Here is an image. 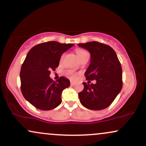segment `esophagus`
Returning <instances> with one entry per match:
<instances>
[{"instance_id": "obj_1", "label": "esophagus", "mask_w": 146, "mask_h": 146, "mask_svg": "<svg viewBox=\"0 0 146 146\" xmlns=\"http://www.w3.org/2000/svg\"><path fill=\"white\" fill-rule=\"evenodd\" d=\"M75 82L73 81H71V85H72V86H73V85H74L75 84Z\"/></svg>"}]
</instances>
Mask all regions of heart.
I'll list each match as a JSON object with an SVG mask.
<instances>
[{
    "label": "heart",
    "mask_w": 146,
    "mask_h": 146,
    "mask_svg": "<svg viewBox=\"0 0 146 146\" xmlns=\"http://www.w3.org/2000/svg\"><path fill=\"white\" fill-rule=\"evenodd\" d=\"M75 52H76L77 56H78V58L80 60L81 59L82 57L86 56V55H87V54H88V53H87L86 51H84V50H82V49H77ZM63 58H64V54L61 56V58H60V62L62 60ZM64 74L66 75H67L68 78H69L70 79H71V80H75V79L77 78L76 75L75 74V73L72 71V70H66V71L64 72Z\"/></svg>",
    "instance_id": "1"
}]
</instances>
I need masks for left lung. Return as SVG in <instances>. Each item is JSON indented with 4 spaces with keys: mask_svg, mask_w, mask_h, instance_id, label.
<instances>
[{
    "mask_svg": "<svg viewBox=\"0 0 146 146\" xmlns=\"http://www.w3.org/2000/svg\"><path fill=\"white\" fill-rule=\"evenodd\" d=\"M79 46L90 53V62L85 72L86 80H96L95 84L83 82L84 87L78 93L84 106L90 110L106 108L113 103L122 88V68L116 53L108 45L96 41L80 43Z\"/></svg>",
    "mask_w": 146,
    "mask_h": 146,
    "instance_id": "left-lung-1",
    "label": "left lung"
}]
</instances>
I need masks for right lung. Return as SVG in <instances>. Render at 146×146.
<instances>
[{"label":"right lung","instance_id":"right-lung-1","mask_svg":"<svg viewBox=\"0 0 146 146\" xmlns=\"http://www.w3.org/2000/svg\"><path fill=\"white\" fill-rule=\"evenodd\" d=\"M73 46L49 41L36 45L27 55L20 73L21 92L38 109L52 110L61 104L62 92L70 86V81L60 77L55 82L49 75L58 66L64 52Z\"/></svg>","mask_w":146,"mask_h":146}]
</instances>
